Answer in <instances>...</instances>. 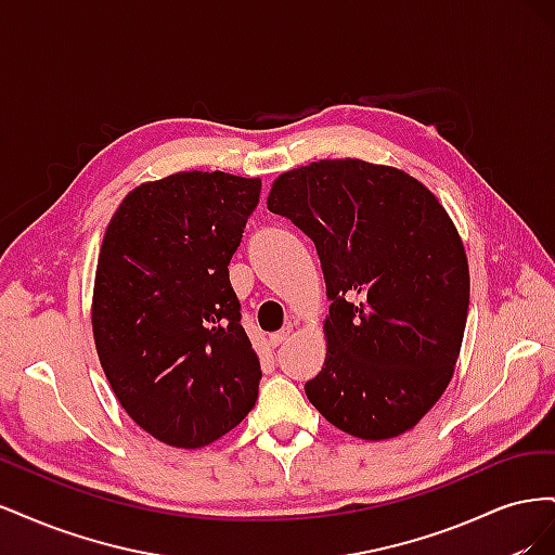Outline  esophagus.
Segmentation results:
<instances>
[{
    "label": "esophagus",
    "mask_w": 555,
    "mask_h": 555,
    "mask_svg": "<svg viewBox=\"0 0 555 555\" xmlns=\"http://www.w3.org/2000/svg\"><path fill=\"white\" fill-rule=\"evenodd\" d=\"M289 333H292V326H284V328H280V331H275V333L268 335V343H271L273 347H278V345H282L284 340L289 338Z\"/></svg>",
    "instance_id": "esophagus-1"
}]
</instances>
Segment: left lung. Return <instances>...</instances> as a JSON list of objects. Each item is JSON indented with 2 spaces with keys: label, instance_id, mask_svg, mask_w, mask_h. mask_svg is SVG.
Masks as SVG:
<instances>
[{
  "label": "left lung",
  "instance_id": "obj_1",
  "mask_svg": "<svg viewBox=\"0 0 555 555\" xmlns=\"http://www.w3.org/2000/svg\"><path fill=\"white\" fill-rule=\"evenodd\" d=\"M266 206L312 238L331 300L308 400L361 440L414 428L453 377L469 306L465 247L440 198L396 166L345 157L278 176Z\"/></svg>",
  "mask_w": 555,
  "mask_h": 555
}]
</instances>
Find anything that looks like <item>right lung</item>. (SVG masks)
<instances>
[{
	"label": "right lung",
	"instance_id": "obj_1",
	"mask_svg": "<svg viewBox=\"0 0 555 555\" xmlns=\"http://www.w3.org/2000/svg\"><path fill=\"white\" fill-rule=\"evenodd\" d=\"M261 180L180 171L133 188L99 249L92 333L125 412L155 440L198 449L236 428L261 365L229 261Z\"/></svg>",
	"mask_w": 555,
	"mask_h": 555
}]
</instances>
